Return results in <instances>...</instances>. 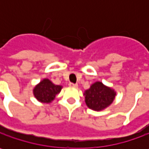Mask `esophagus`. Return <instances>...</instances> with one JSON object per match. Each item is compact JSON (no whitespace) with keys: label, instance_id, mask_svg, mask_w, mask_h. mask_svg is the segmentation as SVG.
Wrapping results in <instances>:
<instances>
[{"label":"esophagus","instance_id":"1","mask_svg":"<svg viewBox=\"0 0 149 149\" xmlns=\"http://www.w3.org/2000/svg\"><path fill=\"white\" fill-rule=\"evenodd\" d=\"M69 86L70 87H74V88H76L78 86L77 84H73V83H70L69 84Z\"/></svg>","mask_w":149,"mask_h":149}]
</instances>
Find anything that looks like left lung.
Returning <instances> with one entry per match:
<instances>
[{"mask_svg": "<svg viewBox=\"0 0 149 149\" xmlns=\"http://www.w3.org/2000/svg\"><path fill=\"white\" fill-rule=\"evenodd\" d=\"M85 104L95 111H101L108 108L113 102L116 96L114 89L97 81L84 91Z\"/></svg>", "mask_w": 149, "mask_h": 149, "instance_id": "obj_1", "label": "left lung"}]
</instances>
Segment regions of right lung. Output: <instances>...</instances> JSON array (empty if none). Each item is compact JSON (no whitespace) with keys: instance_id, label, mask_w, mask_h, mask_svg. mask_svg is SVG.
Segmentation results:
<instances>
[{"instance_id":"1","label":"right lung","mask_w":149,"mask_h":149,"mask_svg":"<svg viewBox=\"0 0 149 149\" xmlns=\"http://www.w3.org/2000/svg\"><path fill=\"white\" fill-rule=\"evenodd\" d=\"M62 86L52 83L49 79H44L36 85L33 94L36 99L45 104H49L55 99V96L61 91Z\"/></svg>"}]
</instances>
